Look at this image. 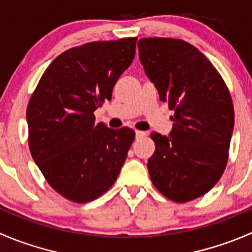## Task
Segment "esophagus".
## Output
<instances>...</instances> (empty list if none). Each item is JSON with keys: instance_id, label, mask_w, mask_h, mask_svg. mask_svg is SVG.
I'll use <instances>...</instances> for the list:
<instances>
[{"instance_id": "esophagus-1", "label": "esophagus", "mask_w": 252, "mask_h": 252, "mask_svg": "<svg viewBox=\"0 0 252 252\" xmlns=\"http://www.w3.org/2000/svg\"><path fill=\"white\" fill-rule=\"evenodd\" d=\"M135 135L136 138H143V136L146 135L145 131H141V130H135Z\"/></svg>"}]
</instances>
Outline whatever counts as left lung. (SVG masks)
I'll use <instances>...</instances> for the list:
<instances>
[{
    "label": "left lung",
    "mask_w": 252,
    "mask_h": 252,
    "mask_svg": "<svg viewBox=\"0 0 252 252\" xmlns=\"http://www.w3.org/2000/svg\"><path fill=\"white\" fill-rule=\"evenodd\" d=\"M138 49L160 99L175 111L170 136L151 133V182L171 201H193L211 191L226 167L234 128L230 92L211 61L187 41L143 38Z\"/></svg>",
    "instance_id": "1"
}]
</instances>
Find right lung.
<instances>
[{
    "instance_id": "right-lung-1",
    "label": "right lung",
    "mask_w": 252,
    "mask_h": 252,
    "mask_svg": "<svg viewBox=\"0 0 252 252\" xmlns=\"http://www.w3.org/2000/svg\"><path fill=\"white\" fill-rule=\"evenodd\" d=\"M136 38L91 41L61 53L44 71L27 107L28 144L46 182L87 203L116 182L135 139L123 126L96 124L94 111L135 55Z\"/></svg>"
}]
</instances>
